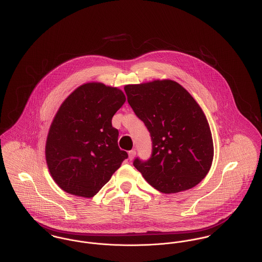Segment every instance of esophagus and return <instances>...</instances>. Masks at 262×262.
Masks as SVG:
<instances>
[{
    "mask_svg": "<svg viewBox=\"0 0 262 262\" xmlns=\"http://www.w3.org/2000/svg\"><path fill=\"white\" fill-rule=\"evenodd\" d=\"M128 154H129V159H130V160H132V159L134 158L135 154H136V151L134 149L130 150V151L128 152Z\"/></svg>",
    "mask_w": 262,
    "mask_h": 262,
    "instance_id": "34e87169",
    "label": "esophagus"
}]
</instances>
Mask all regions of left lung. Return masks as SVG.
<instances>
[{
    "label": "left lung",
    "instance_id": "left-lung-1",
    "mask_svg": "<svg viewBox=\"0 0 262 262\" xmlns=\"http://www.w3.org/2000/svg\"><path fill=\"white\" fill-rule=\"evenodd\" d=\"M124 90L152 141L149 158L136 157L133 165L164 193L196 186L211 168L214 146L207 118L194 99L169 79L128 84Z\"/></svg>",
    "mask_w": 262,
    "mask_h": 262
}]
</instances>
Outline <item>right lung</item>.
I'll return each instance as SVG.
<instances>
[{"instance_id": "add662e5", "label": "right lung", "mask_w": 262, "mask_h": 262, "mask_svg": "<svg viewBox=\"0 0 262 262\" xmlns=\"http://www.w3.org/2000/svg\"><path fill=\"white\" fill-rule=\"evenodd\" d=\"M125 101L121 90L91 82L78 86L60 106L45 155L52 179L67 192L94 196L128 158L112 126L113 116Z\"/></svg>"}]
</instances>
